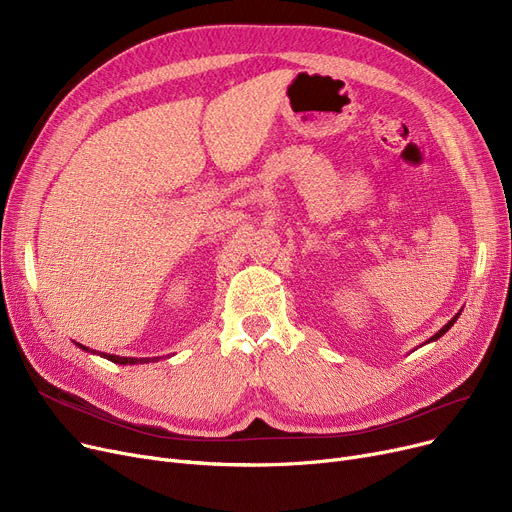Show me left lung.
Returning <instances> with one entry per match:
<instances>
[{
  "mask_svg": "<svg viewBox=\"0 0 512 512\" xmlns=\"http://www.w3.org/2000/svg\"><path fill=\"white\" fill-rule=\"evenodd\" d=\"M459 315H461V313H456V315H454V317H452V319L448 321V324H446V326H444V328H442V330H440V332H438L436 336H432V338H429V340H438L440 336H444V334H446V332H448V330L452 328V324H454V321H456V319H459Z\"/></svg>",
  "mask_w": 512,
  "mask_h": 512,
  "instance_id": "1",
  "label": "left lung"
}]
</instances>
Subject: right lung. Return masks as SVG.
Returning a JSON list of instances; mask_svg holds the SVG:
<instances>
[{
  "instance_id": "obj_1",
  "label": "right lung",
  "mask_w": 512,
  "mask_h": 512,
  "mask_svg": "<svg viewBox=\"0 0 512 512\" xmlns=\"http://www.w3.org/2000/svg\"><path fill=\"white\" fill-rule=\"evenodd\" d=\"M80 348H85L87 351V346H83V344H78ZM101 357H105V359H110L112 363H118V365H134V363H149V361H157V357L155 359H132V357H118V355H101Z\"/></svg>"
}]
</instances>
